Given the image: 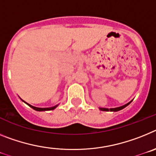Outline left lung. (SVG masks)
Here are the masks:
<instances>
[{"label":"left lung","instance_id":"8db88e82","mask_svg":"<svg viewBox=\"0 0 156 156\" xmlns=\"http://www.w3.org/2000/svg\"><path fill=\"white\" fill-rule=\"evenodd\" d=\"M131 102H132V101H130V102L128 103V104H125V105H123V106H122V107H119V108H110V109H108V108H100V110L104 111V112H109V111H110V112H118V111L122 110V109H123V108H125L126 107V106H128L129 104H130Z\"/></svg>","mask_w":156,"mask_h":156}]
</instances>
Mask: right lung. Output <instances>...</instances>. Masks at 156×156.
Wrapping results in <instances>:
<instances>
[{"label":"right lung","mask_w":156,"mask_h":156,"mask_svg":"<svg viewBox=\"0 0 156 156\" xmlns=\"http://www.w3.org/2000/svg\"><path fill=\"white\" fill-rule=\"evenodd\" d=\"M27 104V103H26ZM30 108H32L34 109V110L35 111H37V112H43V111H51V110H54L56 107H57V105L55 107H52V108H36V107H34L32 106V105H30V104H28Z\"/></svg>","instance_id":"add662e5"}]
</instances>
